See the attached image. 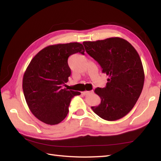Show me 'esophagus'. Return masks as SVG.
<instances>
[{
  "label": "esophagus",
  "mask_w": 161,
  "mask_h": 161,
  "mask_svg": "<svg viewBox=\"0 0 161 161\" xmlns=\"http://www.w3.org/2000/svg\"><path fill=\"white\" fill-rule=\"evenodd\" d=\"M93 91H83L82 92V94L83 95H88V94H91L93 93Z\"/></svg>",
  "instance_id": "obj_1"
}]
</instances>
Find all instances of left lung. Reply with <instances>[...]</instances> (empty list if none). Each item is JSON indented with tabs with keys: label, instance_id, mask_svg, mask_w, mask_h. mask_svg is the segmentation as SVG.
<instances>
[{
	"label": "left lung",
	"instance_id": "left-lung-1",
	"mask_svg": "<svg viewBox=\"0 0 161 161\" xmlns=\"http://www.w3.org/2000/svg\"><path fill=\"white\" fill-rule=\"evenodd\" d=\"M86 53L97 61L108 75L106 87L95 88L101 98L95 114L114 121L129 114L138 100L144 85L145 73L141 58L131 43L119 37L84 42Z\"/></svg>",
	"mask_w": 161,
	"mask_h": 161
}]
</instances>
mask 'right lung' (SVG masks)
I'll use <instances>...</instances> for the list:
<instances>
[{
  "label": "right lung",
  "instance_id": "obj_1",
  "mask_svg": "<svg viewBox=\"0 0 161 161\" xmlns=\"http://www.w3.org/2000/svg\"><path fill=\"white\" fill-rule=\"evenodd\" d=\"M81 43H59L44 47L33 57L24 73L23 91L30 111L39 120L54 125L64 120L71 99L80 92L64 88L71 74L68 59L84 54Z\"/></svg>",
  "mask_w": 161,
  "mask_h": 161
}]
</instances>
